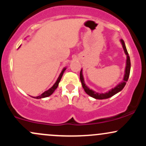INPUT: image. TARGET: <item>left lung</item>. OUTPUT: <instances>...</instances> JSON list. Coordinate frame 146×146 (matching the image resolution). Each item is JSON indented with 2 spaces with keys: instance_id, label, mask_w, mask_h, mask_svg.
Here are the masks:
<instances>
[{
  "instance_id": "8db88e82",
  "label": "left lung",
  "mask_w": 146,
  "mask_h": 146,
  "mask_svg": "<svg viewBox=\"0 0 146 146\" xmlns=\"http://www.w3.org/2000/svg\"><path fill=\"white\" fill-rule=\"evenodd\" d=\"M121 41V45L123 46V48L124 50V52L126 55V64H125V73L124 76H123V81H121V82H119L115 87L112 88V89H110L105 93H98L96 91H94L93 89H90L84 82V76H83V73H82V68L80 70V81L82 82V85L83 89L86 94L89 96L94 98L95 99H98V100H103V99H107L109 98H111L113 96H114L115 94H118V92H120L121 91H122V89L125 87V86L126 82H127L128 78L129 76V73H130V67H131V64H130V59H129V56L128 55V52L126 48L125 44L124 41L123 39L120 40Z\"/></svg>"
}]
</instances>
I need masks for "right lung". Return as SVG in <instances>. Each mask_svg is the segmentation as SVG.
<instances>
[{"mask_svg": "<svg viewBox=\"0 0 146 146\" xmlns=\"http://www.w3.org/2000/svg\"><path fill=\"white\" fill-rule=\"evenodd\" d=\"M66 69V67H64V68L62 69V72H61L60 76H59V77H58V78H57V80H56L55 83L53 84V85H52V87L50 88V89H48L47 91H44V92L43 93V94H41L40 96H36V97H33V98H36V99H40V98H44L48 97V96H50L52 95V94H53L54 91H55V89L57 88V86H58L59 83H60L61 79H62V76H63L64 73Z\"/></svg>", "mask_w": 146, "mask_h": 146, "instance_id": "1", "label": "right lung"}]
</instances>
